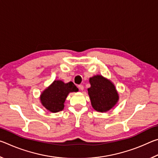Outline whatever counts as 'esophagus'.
Returning <instances> with one entry per match:
<instances>
[{
	"instance_id": "obj_1",
	"label": "esophagus",
	"mask_w": 158,
	"mask_h": 158,
	"mask_svg": "<svg viewBox=\"0 0 158 158\" xmlns=\"http://www.w3.org/2000/svg\"><path fill=\"white\" fill-rule=\"evenodd\" d=\"M78 87H79V89L81 90H84V85H79Z\"/></svg>"
}]
</instances>
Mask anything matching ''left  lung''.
Instances as JSON below:
<instances>
[{
	"instance_id": "1",
	"label": "left lung",
	"mask_w": 158,
	"mask_h": 158,
	"mask_svg": "<svg viewBox=\"0 0 158 158\" xmlns=\"http://www.w3.org/2000/svg\"><path fill=\"white\" fill-rule=\"evenodd\" d=\"M90 88L88 89L91 105L95 110L105 112L111 109L118 100L114 85L102 76L90 78Z\"/></svg>"
}]
</instances>
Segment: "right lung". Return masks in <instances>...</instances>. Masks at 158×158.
I'll list each match as a JSON object with an SVG mask.
<instances>
[{"label": "right lung", "mask_w": 158, "mask_h": 158, "mask_svg": "<svg viewBox=\"0 0 158 158\" xmlns=\"http://www.w3.org/2000/svg\"><path fill=\"white\" fill-rule=\"evenodd\" d=\"M78 91L73 82L65 84L62 81H54L42 93L40 100L45 108L52 113L62 111L67 96L70 92Z\"/></svg>", "instance_id": "obj_1"}]
</instances>
